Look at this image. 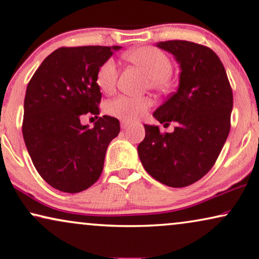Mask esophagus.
Wrapping results in <instances>:
<instances>
[{"instance_id": "obj_1", "label": "esophagus", "mask_w": 259, "mask_h": 259, "mask_svg": "<svg viewBox=\"0 0 259 259\" xmlns=\"http://www.w3.org/2000/svg\"><path fill=\"white\" fill-rule=\"evenodd\" d=\"M129 125H130V123H129V122H126V121H121V128H122V129H126V128H128Z\"/></svg>"}]
</instances>
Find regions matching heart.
I'll use <instances>...</instances> for the list:
<instances>
[{
    "instance_id": "obj_1",
    "label": "heart",
    "mask_w": 259,
    "mask_h": 259,
    "mask_svg": "<svg viewBox=\"0 0 259 259\" xmlns=\"http://www.w3.org/2000/svg\"><path fill=\"white\" fill-rule=\"evenodd\" d=\"M126 59L141 67L151 77V85L155 89H166L168 77L171 73V62L165 53L154 47H139L126 53ZM117 65L113 59L106 60L98 69L96 81L105 93H112L117 83ZM151 101L147 98L118 97L107 105V112L122 118L123 121L134 122L145 116Z\"/></svg>"
}]
</instances>
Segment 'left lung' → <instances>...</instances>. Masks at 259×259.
Returning a JSON list of instances; mask_svg holds the SVG:
<instances>
[{
  "label": "left lung",
  "instance_id": "left-lung-1",
  "mask_svg": "<svg viewBox=\"0 0 259 259\" xmlns=\"http://www.w3.org/2000/svg\"><path fill=\"white\" fill-rule=\"evenodd\" d=\"M180 65L178 91L154 110L160 123L175 122L173 133L144 124L145 138L137 151L152 178L182 188L211 169L231 129L233 92L218 55L202 45L184 40L157 42Z\"/></svg>",
  "mask_w": 259,
  "mask_h": 259
}]
</instances>
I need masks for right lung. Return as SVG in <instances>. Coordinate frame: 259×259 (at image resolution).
I'll return each mask as SVG.
<instances>
[{
  "instance_id": "1",
  "label": "right lung",
  "mask_w": 259,
  "mask_h": 259,
  "mask_svg": "<svg viewBox=\"0 0 259 259\" xmlns=\"http://www.w3.org/2000/svg\"><path fill=\"white\" fill-rule=\"evenodd\" d=\"M121 48H59L44 60L27 85L24 142L35 169L57 190L76 194L100 178L106 151L120 133V122L104 115L90 129L80 117L99 114L97 71Z\"/></svg>"
}]
</instances>
